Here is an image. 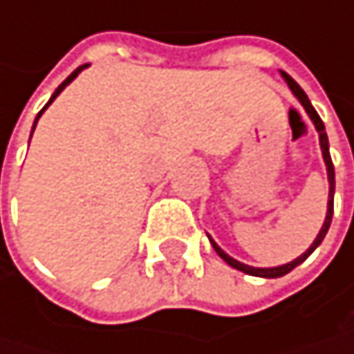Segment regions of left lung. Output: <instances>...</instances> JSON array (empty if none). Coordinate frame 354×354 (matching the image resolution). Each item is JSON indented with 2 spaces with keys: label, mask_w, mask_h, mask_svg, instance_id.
Segmentation results:
<instances>
[{
  "label": "left lung",
  "mask_w": 354,
  "mask_h": 354,
  "mask_svg": "<svg viewBox=\"0 0 354 354\" xmlns=\"http://www.w3.org/2000/svg\"><path fill=\"white\" fill-rule=\"evenodd\" d=\"M281 77L288 82V86H290V90L294 92V96L300 100V104L304 106V111L308 113V117L313 119V123H315V128H317V132H319V145H321V153H323V161H325V167H327V180H330V197H327V214H325V222H323V226H321V231H319V235H317V239L313 241V245L302 254V256H298L296 260H292V262H288V264H281V266H272V268H256V266H248V264H243V262H239V260H235V258H231L229 254H224L218 245H216V241L209 237V243H212V248L216 250V254L226 262V264H231L233 268H237V270H241V272H245V274H254V277H266V279H274V277H283V274H288L290 270H294L298 264H302L319 245H321V241H323V237L327 235V229H330V224H332V216H334V189H336V174H334V163H332V157H330V142H327V134H325V125H323V121H321V117L317 115V111L313 109V104H310V100H308V96L304 94V90L290 77L288 73H283L281 71Z\"/></svg>",
  "instance_id": "1"
}]
</instances>
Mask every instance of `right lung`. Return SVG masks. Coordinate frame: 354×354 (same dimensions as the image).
Returning a JSON list of instances; mask_svg holds the SVG:
<instances>
[{
    "label": "right lung",
    "instance_id": "obj_1",
    "mask_svg": "<svg viewBox=\"0 0 354 354\" xmlns=\"http://www.w3.org/2000/svg\"><path fill=\"white\" fill-rule=\"evenodd\" d=\"M86 66H88V64H82V66H77V68H75V71H73V73L68 75V77H66V80H64V82H62V84H60V86L56 88V92L52 94L50 102H48V104H46V106H44V109H41V111L37 113V119H39V117H41V113H44V111H46V109H48V106H50V104L54 102V98H56V96H58V94H60V92H62V90H64V88H66V86H68V84L73 82V80H75V77H77V75H80V73H82V71H84ZM37 119H35V123H37ZM35 123H33V130H35Z\"/></svg>",
    "mask_w": 354,
    "mask_h": 354
}]
</instances>
